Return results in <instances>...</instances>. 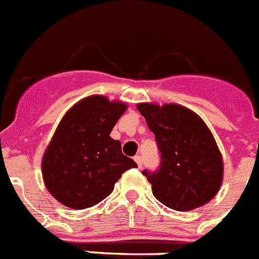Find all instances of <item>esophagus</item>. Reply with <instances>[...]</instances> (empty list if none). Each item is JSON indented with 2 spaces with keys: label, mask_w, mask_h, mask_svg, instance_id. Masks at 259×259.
Listing matches in <instances>:
<instances>
[{
  "label": "esophagus",
  "mask_w": 259,
  "mask_h": 259,
  "mask_svg": "<svg viewBox=\"0 0 259 259\" xmlns=\"http://www.w3.org/2000/svg\"><path fill=\"white\" fill-rule=\"evenodd\" d=\"M134 160L136 161V163H138V166L141 167V165H143V158H141L140 156H135Z\"/></svg>",
  "instance_id": "esophagus-1"
}]
</instances>
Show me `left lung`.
<instances>
[{
  "label": "left lung",
  "mask_w": 259,
  "mask_h": 259,
  "mask_svg": "<svg viewBox=\"0 0 259 259\" xmlns=\"http://www.w3.org/2000/svg\"><path fill=\"white\" fill-rule=\"evenodd\" d=\"M138 110L157 141L158 170H144L157 200L176 211L208 203L222 186L223 157L202 118L176 103H139Z\"/></svg>",
  "instance_id": "obj_1"
}]
</instances>
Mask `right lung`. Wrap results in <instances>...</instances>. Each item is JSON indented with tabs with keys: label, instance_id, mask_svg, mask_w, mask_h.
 Segmentation results:
<instances>
[{
	"label": "right lung",
	"instance_id": "1",
	"mask_svg": "<svg viewBox=\"0 0 259 259\" xmlns=\"http://www.w3.org/2000/svg\"><path fill=\"white\" fill-rule=\"evenodd\" d=\"M127 105L90 96L68 110L41 160L44 185L61 204L89 208L107 198L115 183L136 162L110 136Z\"/></svg>",
	"mask_w": 259,
	"mask_h": 259
}]
</instances>
